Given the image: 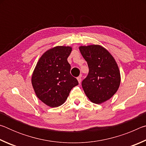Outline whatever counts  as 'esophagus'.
<instances>
[{"mask_svg":"<svg viewBox=\"0 0 146 146\" xmlns=\"http://www.w3.org/2000/svg\"><path fill=\"white\" fill-rule=\"evenodd\" d=\"M77 80H78V83H80V82H81V80H82V79H81V76H78V77H77Z\"/></svg>","mask_w":146,"mask_h":146,"instance_id":"1","label":"esophagus"}]
</instances>
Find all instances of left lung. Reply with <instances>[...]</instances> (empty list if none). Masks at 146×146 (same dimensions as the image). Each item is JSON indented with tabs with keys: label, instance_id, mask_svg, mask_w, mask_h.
<instances>
[{
	"label": "left lung",
	"instance_id": "1",
	"mask_svg": "<svg viewBox=\"0 0 146 146\" xmlns=\"http://www.w3.org/2000/svg\"><path fill=\"white\" fill-rule=\"evenodd\" d=\"M87 62L89 73L82 82L84 93L91 102L101 104L111 98L120 83V74L113 56L102 46L91 45L79 48Z\"/></svg>",
	"mask_w": 146,
	"mask_h": 146
}]
</instances>
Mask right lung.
I'll return each instance as SVG.
<instances>
[{
	"label": "right lung",
	"mask_w": 146,
	"mask_h": 146,
	"mask_svg": "<svg viewBox=\"0 0 146 146\" xmlns=\"http://www.w3.org/2000/svg\"><path fill=\"white\" fill-rule=\"evenodd\" d=\"M71 50L68 46L49 49L39 59L32 75V86L36 96L49 107L61 106L71 89L78 84L71 75V66L67 60Z\"/></svg>",
	"instance_id": "right-lung-1"
}]
</instances>
